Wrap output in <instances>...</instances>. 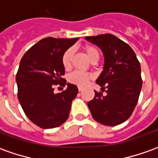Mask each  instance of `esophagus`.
I'll return each mask as SVG.
<instances>
[{"instance_id":"obj_1","label":"esophagus","mask_w":158,"mask_h":158,"mask_svg":"<svg viewBox=\"0 0 158 158\" xmlns=\"http://www.w3.org/2000/svg\"><path fill=\"white\" fill-rule=\"evenodd\" d=\"M78 89H79V91H82L83 89H84V88H83V87H80V86H79V87H78Z\"/></svg>"}]
</instances>
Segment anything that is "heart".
Listing matches in <instances>:
<instances>
[{"label":"heart","instance_id":"1","mask_svg":"<svg viewBox=\"0 0 158 158\" xmlns=\"http://www.w3.org/2000/svg\"><path fill=\"white\" fill-rule=\"evenodd\" d=\"M84 50L85 52L86 55L88 56L90 61L94 59L99 58V52L98 50L93 46V45H87L84 47ZM73 48H69L63 52L62 56V64L63 68L66 70L71 69L73 61ZM92 79V76L88 73L80 72V71H74L69 76V81L71 84L76 85L85 86L90 79Z\"/></svg>","mask_w":158,"mask_h":158}]
</instances>
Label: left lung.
<instances>
[{"label":"left lung","instance_id":"1","mask_svg":"<svg viewBox=\"0 0 158 158\" xmlns=\"http://www.w3.org/2000/svg\"><path fill=\"white\" fill-rule=\"evenodd\" d=\"M102 49L105 63L96 79L106 95L95 91L88 104L93 118L103 125L116 126L125 122L134 112L142 87L140 64L133 49L111 34L86 36Z\"/></svg>","mask_w":158,"mask_h":158}]
</instances>
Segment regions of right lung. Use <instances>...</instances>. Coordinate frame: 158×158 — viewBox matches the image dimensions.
I'll return each mask as SVG.
<instances>
[{"mask_svg": "<svg viewBox=\"0 0 158 158\" xmlns=\"http://www.w3.org/2000/svg\"><path fill=\"white\" fill-rule=\"evenodd\" d=\"M78 40L47 37L30 47L21 59L16 75L18 98L26 116L40 128H56L69 118L78 88L67 84V89L55 94L53 87L65 86L62 56Z\"/></svg>", "mask_w": 158, "mask_h": 158, "instance_id": "obj_1", "label": "right lung"}]
</instances>
